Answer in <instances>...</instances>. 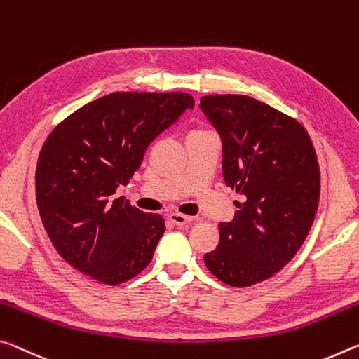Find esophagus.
I'll list each match as a JSON object with an SVG mask.
<instances>
[{
	"label": "esophagus",
	"instance_id": "34e87169",
	"mask_svg": "<svg viewBox=\"0 0 359 359\" xmlns=\"http://www.w3.org/2000/svg\"><path fill=\"white\" fill-rule=\"evenodd\" d=\"M169 220L172 222V224H175V225H187V224H190L193 219L190 217V215L172 212V214H169Z\"/></svg>",
	"mask_w": 359,
	"mask_h": 359
}]
</instances>
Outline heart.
<instances>
[{
	"label": "heart",
	"mask_w": 359,
	"mask_h": 359,
	"mask_svg": "<svg viewBox=\"0 0 359 359\" xmlns=\"http://www.w3.org/2000/svg\"><path fill=\"white\" fill-rule=\"evenodd\" d=\"M193 133H203V129H196V130H193Z\"/></svg>",
	"instance_id": "1"
}]
</instances>
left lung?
<instances>
[{
    "mask_svg": "<svg viewBox=\"0 0 359 359\" xmlns=\"http://www.w3.org/2000/svg\"><path fill=\"white\" fill-rule=\"evenodd\" d=\"M224 144L225 184L243 196L235 219L204 264L222 283L248 287L269 280L302 246L320 201V164L297 119L249 95L201 97Z\"/></svg>",
    "mask_w": 359,
    "mask_h": 359,
    "instance_id": "left-lung-1",
    "label": "left lung"
}]
</instances>
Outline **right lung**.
Wrapping results in <instances>:
<instances>
[{
	"label": "right lung",
	"instance_id": "add662e5",
	"mask_svg": "<svg viewBox=\"0 0 359 359\" xmlns=\"http://www.w3.org/2000/svg\"><path fill=\"white\" fill-rule=\"evenodd\" d=\"M195 100L187 93H113L67 116L44 140L36 203L49 240L73 269L108 286L145 270L163 215L115 198L145 150Z\"/></svg>",
	"mask_w": 359,
	"mask_h": 359
}]
</instances>
